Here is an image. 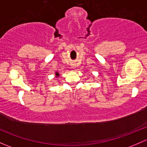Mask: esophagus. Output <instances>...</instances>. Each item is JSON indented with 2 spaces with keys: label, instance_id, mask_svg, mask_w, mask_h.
<instances>
[{
  "label": "esophagus",
  "instance_id": "esophagus-1",
  "mask_svg": "<svg viewBox=\"0 0 147 147\" xmlns=\"http://www.w3.org/2000/svg\"><path fill=\"white\" fill-rule=\"evenodd\" d=\"M71 66H72V68H73V69H74V68L76 67V65L74 64V63H73V64H71Z\"/></svg>",
  "mask_w": 147,
  "mask_h": 147
}]
</instances>
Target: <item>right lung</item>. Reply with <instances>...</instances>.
<instances>
[{"label":"right lung","instance_id":"obj_1","mask_svg":"<svg viewBox=\"0 0 147 147\" xmlns=\"http://www.w3.org/2000/svg\"><path fill=\"white\" fill-rule=\"evenodd\" d=\"M56 76H59V74H58V73H56Z\"/></svg>","mask_w":147,"mask_h":147}]
</instances>
